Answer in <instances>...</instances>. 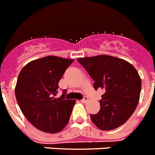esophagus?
I'll use <instances>...</instances> for the list:
<instances>
[{
  "label": "esophagus",
  "mask_w": 155,
  "mask_h": 155,
  "mask_svg": "<svg viewBox=\"0 0 155 155\" xmlns=\"http://www.w3.org/2000/svg\"><path fill=\"white\" fill-rule=\"evenodd\" d=\"M87 101H88V97H86V96H84V97H83V99L81 100V102H83V103H85V102H87Z\"/></svg>",
  "instance_id": "34e87169"
}]
</instances>
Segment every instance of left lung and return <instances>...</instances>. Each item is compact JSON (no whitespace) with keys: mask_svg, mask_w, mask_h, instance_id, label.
Returning a JSON list of instances; mask_svg holds the SVG:
<instances>
[{"mask_svg":"<svg viewBox=\"0 0 155 155\" xmlns=\"http://www.w3.org/2000/svg\"><path fill=\"white\" fill-rule=\"evenodd\" d=\"M94 81V87L104 89L100 110L91 114L101 130L109 131L124 124L136 110L140 100L141 79L129 62L117 57L100 55L78 58Z\"/></svg>","mask_w":155,"mask_h":155,"instance_id":"left-lung-1","label":"left lung"}]
</instances>
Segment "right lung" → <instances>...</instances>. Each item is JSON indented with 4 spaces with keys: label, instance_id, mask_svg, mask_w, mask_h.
Segmentation results:
<instances>
[{
    "label": "right lung",
    "instance_id": "add662e5",
    "mask_svg": "<svg viewBox=\"0 0 155 155\" xmlns=\"http://www.w3.org/2000/svg\"><path fill=\"white\" fill-rule=\"evenodd\" d=\"M73 59L43 57L26 64L18 77L15 94L23 114L37 129L55 134L68 125L76 100L59 98L58 82Z\"/></svg>",
    "mask_w": 155,
    "mask_h": 155
}]
</instances>
